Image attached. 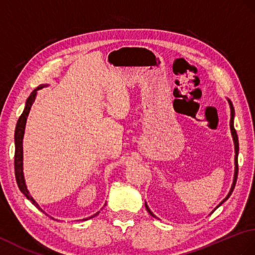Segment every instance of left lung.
<instances>
[{"label":"left lung","instance_id":"1","mask_svg":"<svg viewBox=\"0 0 255 255\" xmlns=\"http://www.w3.org/2000/svg\"><path fill=\"white\" fill-rule=\"evenodd\" d=\"M228 103H229V106H230V130H232V135H233V139H234V144H235V153H236V155H235V175H234V181H233V186H232V188H230V191H229V193L227 194V197L225 198L222 202L218 204L217 206H216V209L218 208V206H221L222 204H223V202H225V201H226L229 197H230V194L233 193V191H234V189H235V186H236V181H237V177H238V152H239V142H238V135H237V131H236V129H235V127H234V117H235V110H234V106H233V103H232V101H230L229 99H228ZM145 209H146V211L150 213V215H152L153 217H155V215L153 214V213L151 212V210L149 209V206L146 205V203H145ZM215 209V210H216ZM214 210V211H215Z\"/></svg>","mask_w":255,"mask_h":255}]
</instances>
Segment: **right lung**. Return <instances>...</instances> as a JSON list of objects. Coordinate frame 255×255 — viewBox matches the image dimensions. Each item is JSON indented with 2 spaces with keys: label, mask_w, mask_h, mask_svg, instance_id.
Returning a JSON list of instances; mask_svg holds the SVG:
<instances>
[{
  "label": "right lung",
  "mask_w": 255,
  "mask_h": 255,
  "mask_svg": "<svg viewBox=\"0 0 255 255\" xmlns=\"http://www.w3.org/2000/svg\"><path fill=\"white\" fill-rule=\"evenodd\" d=\"M43 87L44 86H40L37 89H34V90L31 92L30 96H29V98L26 101L25 110H23L22 114L20 115L18 122H17L16 129H15V161H14V165H15V177H16L17 185H18L19 190L23 194H25V197L28 200H30L31 203L33 205H35V208H38L39 210H41L40 206L33 200V198L31 197V195L29 194V191H28L27 186H26V182H25V177H23V169H22V139H23V133H25V127H26L27 117H28L29 112H30L31 106H32L34 100H35V96H37V91L40 90V89H42ZM41 211H42V210H41ZM98 214H99V212L96 213V214H94L91 217L97 216ZM87 220H88V218H85V221H87Z\"/></svg>",
  "instance_id": "1"
}]
</instances>
